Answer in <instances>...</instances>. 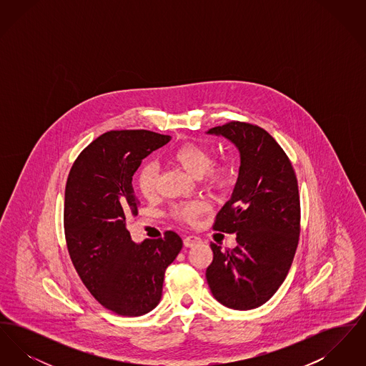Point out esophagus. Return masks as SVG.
Returning <instances> with one entry per match:
<instances>
[{
    "label": "esophagus",
    "mask_w": 366,
    "mask_h": 366,
    "mask_svg": "<svg viewBox=\"0 0 366 366\" xmlns=\"http://www.w3.org/2000/svg\"><path fill=\"white\" fill-rule=\"evenodd\" d=\"M199 243H202V240H200V237H196V236H187L184 239V245L185 247H193V245Z\"/></svg>",
    "instance_id": "1"
}]
</instances>
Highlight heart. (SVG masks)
<instances>
[{
    "mask_svg": "<svg viewBox=\"0 0 366 366\" xmlns=\"http://www.w3.org/2000/svg\"><path fill=\"white\" fill-rule=\"evenodd\" d=\"M170 160L181 167L188 174L199 178L209 188H221L227 184L229 167L225 162H211L209 148L200 142L188 141L178 145L170 152ZM157 166L154 163H145L141 166L137 174V187L144 197L152 199L157 194ZM206 204L202 202H187L174 207V215L187 222L194 224Z\"/></svg>",
    "mask_w": 366,
    "mask_h": 366,
    "instance_id": "heart-1",
    "label": "heart"
}]
</instances>
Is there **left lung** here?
I'll use <instances>...</instances> for the list:
<instances>
[{"instance_id": "1", "label": "left lung", "mask_w": 366, "mask_h": 366, "mask_svg": "<svg viewBox=\"0 0 366 366\" xmlns=\"http://www.w3.org/2000/svg\"><path fill=\"white\" fill-rule=\"evenodd\" d=\"M240 152L237 182L217 214L215 230L236 233L237 247L211 244L206 279L214 297L233 310L266 303L287 277L300 232V202L292 164L266 130L245 122L212 127Z\"/></svg>"}]
</instances>
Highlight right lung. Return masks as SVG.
<instances>
[{
  "mask_svg": "<svg viewBox=\"0 0 366 366\" xmlns=\"http://www.w3.org/2000/svg\"><path fill=\"white\" fill-rule=\"evenodd\" d=\"M169 141L148 130L107 132L71 167L64 194L71 261L89 292L112 313L137 317L155 309L164 272L182 248L172 230L137 244L126 229V219L139 212L133 175L144 157Z\"/></svg>",
  "mask_w": 366,
  "mask_h": 366,
  "instance_id": "obj_1",
  "label": "right lung"
}]
</instances>
